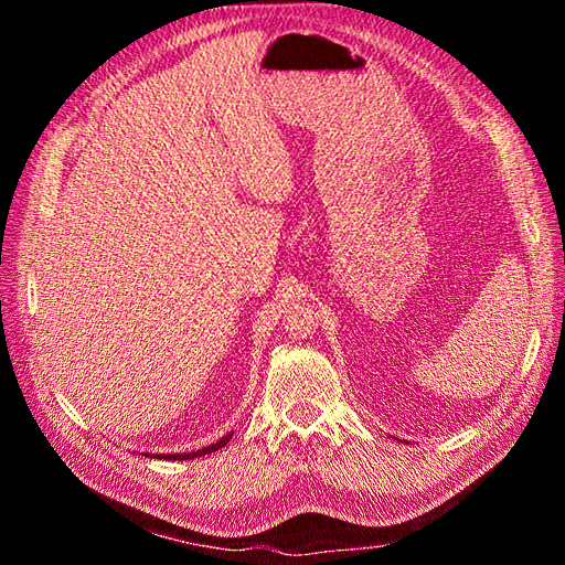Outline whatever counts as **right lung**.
<instances>
[{
  "mask_svg": "<svg viewBox=\"0 0 565 565\" xmlns=\"http://www.w3.org/2000/svg\"><path fill=\"white\" fill-rule=\"evenodd\" d=\"M231 436H233V434L224 436V438H221L218 443H212L210 448H202V450H195V452H183V455H160V457H162V459H195V457H202V455H212V452H216L218 448H224L226 443L231 440ZM146 455H148V452H146ZM148 457H158V455H148Z\"/></svg>",
  "mask_w": 565,
  "mask_h": 565,
  "instance_id": "right-lung-1",
  "label": "right lung"
}]
</instances>
